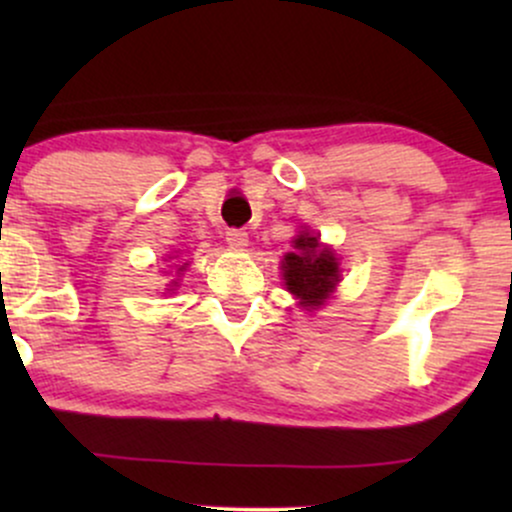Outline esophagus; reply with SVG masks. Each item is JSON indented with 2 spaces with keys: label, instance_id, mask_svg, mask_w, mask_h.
I'll use <instances>...</instances> for the list:
<instances>
[{
  "label": "esophagus",
  "instance_id": "34e87169",
  "mask_svg": "<svg viewBox=\"0 0 512 512\" xmlns=\"http://www.w3.org/2000/svg\"><path fill=\"white\" fill-rule=\"evenodd\" d=\"M226 243L231 245V248H245V245H248V233L240 231V228H228Z\"/></svg>",
  "mask_w": 512,
  "mask_h": 512
}]
</instances>
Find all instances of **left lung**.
Here are the masks:
<instances>
[{
    "mask_svg": "<svg viewBox=\"0 0 512 512\" xmlns=\"http://www.w3.org/2000/svg\"><path fill=\"white\" fill-rule=\"evenodd\" d=\"M293 252L284 257L286 289L301 298L303 308H317L339 281V262L332 250L320 248L315 236H298Z\"/></svg>",
    "mask_w": 512,
    "mask_h": 512,
    "instance_id": "obj_1",
    "label": "left lung"
}]
</instances>
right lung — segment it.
<instances>
[{
	"label": "right lung",
	"instance_id": "1",
	"mask_svg": "<svg viewBox=\"0 0 512 512\" xmlns=\"http://www.w3.org/2000/svg\"><path fill=\"white\" fill-rule=\"evenodd\" d=\"M180 269H182V267H180Z\"/></svg>",
	"mask_w": 512,
	"mask_h": 512
}]
</instances>
